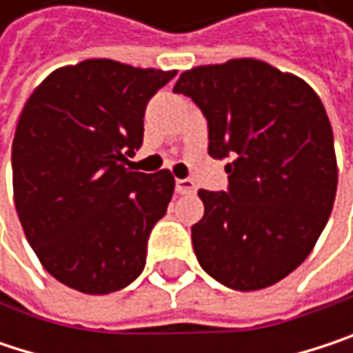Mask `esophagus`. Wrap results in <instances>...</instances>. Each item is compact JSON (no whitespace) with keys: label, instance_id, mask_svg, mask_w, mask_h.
Returning <instances> with one entry per match:
<instances>
[{"label":"esophagus","instance_id":"34e87169","mask_svg":"<svg viewBox=\"0 0 353 353\" xmlns=\"http://www.w3.org/2000/svg\"><path fill=\"white\" fill-rule=\"evenodd\" d=\"M176 192L177 194H194L196 183L192 179H176Z\"/></svg>","mask_w":353,"mask_h":353}]
</instances>
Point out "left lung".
<instances>
[{
  "mask_svg": "<svg viewBox=\"0 0 353 353\" xmlns=\"http://www.w3.org/2000/svg\"><path fill=\"white\" fill-rule=\"evenodd\" d=\"M174 92L208 120V155L229 159L227 192H198V263L241 292L280 282L313 251L335 200L333 130L321 98L257 59L194 67Z\"/></svg>",
  "mask_w": 353,
  "mask_h": 353,
  "instance_id": "8db88e82",
  "label": "left lung"
}]
</instances>
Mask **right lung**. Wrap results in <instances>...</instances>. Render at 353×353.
Masks as SVG:
<instances>
[{"instance_id":"obj_1","label":"right lung","mask_w":353,"mask_h":353,"mask_svg":"<svg viewBox=\"0 0 353 353\" xmlns=\"http://www.w3.org/2000/svg\"><path fill=\"white\" fill-rule=\"evenodd\" d=\"M177 71L88 59L52 71L28 98L12 145L14 202L44 270L110 294L145 268L147 241L176 179L126 168L149 100Z\"/></svg>"}]
</instances>
